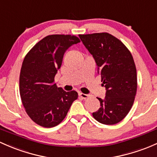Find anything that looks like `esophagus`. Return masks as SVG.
<instances>
[{
	"label": "esophagus",
	"mask_w": 157,
	"mask_h": 157,
	"mask_svg": "<svg viewBox=\"0 0 157 157\" xmlns=\"http://www.w3.org/2000/svg\"><path fill=\"white\" fill-rule=\"evenodd\" d=\"M79 96L81 97L82 98H84V99H85V98H88V97H89V95H87V94L82 93V92H79Z\"/></svg>",
	"instance_id": "obj_1"
}]
</instances>
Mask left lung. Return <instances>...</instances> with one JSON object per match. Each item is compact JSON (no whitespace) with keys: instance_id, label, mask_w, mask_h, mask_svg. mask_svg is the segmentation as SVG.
Here are the masks:
<instances>
[{"instance_id":"obj_1","label":"left lung","mask_w":157,"mask_h":157,"mask_svg":"<svg viewBox=\"0 0 157 157\" xmlns=\"http://www.w3.org/2000/svg\"><path fill=\"white\" fill-rule=\"evenodd\" d=\"M101 77L106 92L98 98L100 108L92 113L98 122L113 125L128 114L137 91L136 67L131 52L117 38L108 33L80 34Z\"/></svg>"}]
</instances>
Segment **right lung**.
Returning a JSON list of instances; mask_svg holds the SVG:
<instances>
[{"instance_id":"right-lung-1","label":"right lung","mask_w":157,"mask_h":157,"mask_svg":"<svg viewBox=\"0 0 157 157\" xmlns=\"http://www.w3.org/2000/svg\"><path fill=\"white\" fill-rule=\"evenodd\" d=\"M79 42L74 35L47 36L24 59L19 77L21 99L26 113L40 126L59 125L77 98V92H65L54 83V78L67 49Z\"/></svg>"}]
</instances>
